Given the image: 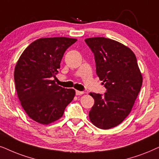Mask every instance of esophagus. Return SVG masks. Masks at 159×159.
<instances>
[{
  "label": "esophagus",
  "instance_id": "1",
  "mask_svg": "<svg viewBox=\"0 0 159 159\" xmlns=\"http://www.w3.org/2000/svg\"><path fill=\"white\" fill-rule=\"evenodd\" d=\"M84 93V92H81V91H78V90L75 91V94L76 95H81V94H83Z\"/></svg>",
  "mask_w": 159,
  "mask_h": 159
}]
</instances>
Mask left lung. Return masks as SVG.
<instances>
[{
    "label": "left lung",
    "instance_id": "8db88e82",
    "mask_svg": "<svg viewBox=\"0 0 159 159\" xmlns=\"http://www.w3.org/2000/svg\"><path fill=\"white\" fill-rule=\"evenodd\" d=\"M94 55L96 73L104 94L90 93L94 104L89 111L92 124L102 129L120 124L132 111L143 84L137 58L129 48L103 37L85 40Z\"/></svg>",
    "mask_w": 159,
    "mask_h": 159
}]
</instances>
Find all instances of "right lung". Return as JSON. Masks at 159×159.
I'll return each instance as SVG.
<instances>
[{"label":"right lung","instance_id":"add662e5","mask_svg":"<svg viewBox=\"0 0 159 159\" xmlns=\"http://www.w3.org/2000/svg\"><path fill=\"white\" fill-rule=\"evenodd\" d=\"M77 39L43 38L31 43L16 63L14 82L21 105L32 119L48 124L62 117L73 100V89L57 86L56 77L63 55Z\"/></svg>","mask_w":159,"mask_h":159}]
</instances>
